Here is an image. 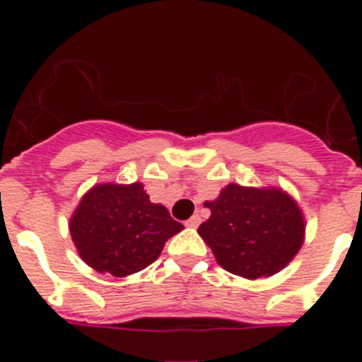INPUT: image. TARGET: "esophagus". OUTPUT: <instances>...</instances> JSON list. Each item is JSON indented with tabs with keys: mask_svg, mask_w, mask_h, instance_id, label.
<instances>
[{
	"mask_svg": "<svg viewBox=\"0 0 362 362\" xmlns=\"http://www.w3.org/2000/svg\"><path fill=\"white\" fill-rule=\"evenodd\" d=\"M199 223H201V217L199 216H192L190 219H188L187 223H185V225H187L188 228H197V226H199Z\"/></svg>",
	"mask_w": 362,
	"mask_h": 362,
	"instance_id": "1",
	"label": "esophagus"
}]
</instances>
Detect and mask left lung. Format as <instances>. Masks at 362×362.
Here are the masks:
<instances>
[{
    "label": "left lung",
    "mask_w": 362,
    "mask_h": 362,
    "mask_svg": "<svg viewBox=\"0 0 362 362\" xmlns=\"http://www.w3.org/2000/svg\"><path fill=\"white\" fill-rule=\"evenodd\" d=\"M204 206L212 214L197 232L217 263L235 276H274L296 257L305 241L303 212L281 188L230 183Z\"/></svg>",
    "instance_id": "left-lung-1"
}]
</instances>
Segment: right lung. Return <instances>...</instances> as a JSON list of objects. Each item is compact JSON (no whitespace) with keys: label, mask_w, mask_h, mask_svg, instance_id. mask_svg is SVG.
<instances>
[{"label":"right lung","mask_w":362,"mask_h":362,"mask_svg":"<svg viewBox=\"0 0 362 362\" xmlns=\"http://www.w3.org/2000/svg\"><path fill=\"white\" fill-rule=\"evenodd\" d=\"M69 228L88 267L124 277L152 264L183 225L163 204L150 203L141 183H99L79 201Z\"/></svg>","instance_id":"obj_1"}]
</instances>
